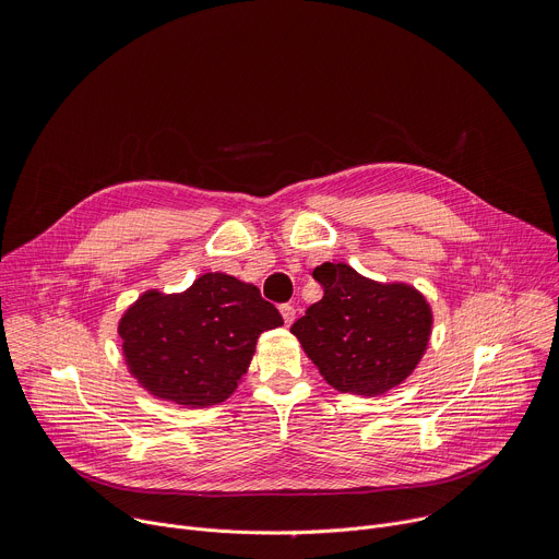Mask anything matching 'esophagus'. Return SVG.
Wrapping results in <instances>:
<instances>
[{"mask_svg": "<svg viewBox=\"0 0 559 559\" xmlns=\"http://www.w3.org/2000/svg\"><path fill=\"white\" fill-rule=\"evenodd\" d=\"M281 314H283L285 325H292V321L296 319V310H294V306H289V302H283V306H281Z\"/></svg>", "mask_w": 559, "mask_h": 559, "instance_id": "obj_1", "label": "esophagus"}]
</instances>
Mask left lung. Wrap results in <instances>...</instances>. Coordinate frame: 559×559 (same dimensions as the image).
Wrapping results in <instances>:
<instances>
[{
  "label": "left lung",
  "mask_w": 559,
  "mask_h": 559,
  "mask_svg": "<svg viewBox=\"0 0 559 559\" xmlns=\"http://www.w3.org/2000/svg\"><path fill=\"white\" fill-rule=\"evenodd\" d=\"M312 276L323 298L292 325V334L332 388L372 396L417 368L432 312L415 287L374 283L345 263H323Z\"/></svg>",
  "instance_id": "1"
}]
</instances>
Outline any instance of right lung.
Returning a JSON list of instances; mask_svg holds the SVG:
<instances>
[{"label":"right lung","instance_id":"right-lung-1","mask_svg":"<svg viewBox=\"0 0 559 559\" xmlns=\"http://www.w3.org/2000/svg\"><path fill=\"white\" fill-rule=\"evenodd\" d=\"M278 325L281 312L257 285L205 274L182 294H142L118 332L142 388L195 408L225 401L247 372L259 334Z\"/></svg>","mask_w":559,"mask_h":559}]
</instances>
